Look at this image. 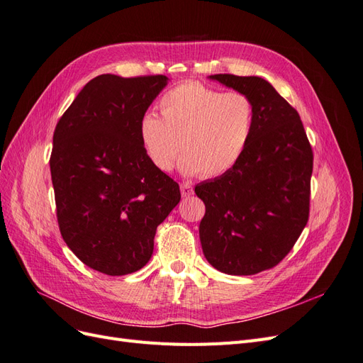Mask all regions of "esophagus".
Returning a JSON list of instances; mask_svg holds the SVG:
<instances>
[{
  "mask_svg": "<svg viewBox=\"0 0 363 363\" xmlns=\"http://www.w3.org/2000/svg\"><path fill=\"white\" fill-rule=\"evenodd\" d=\"M180 191H182V195H183V196H191V195H194V189H192V186H191L189 183H182V184H180Z\"/></svg>",
  "mask_w": 363,
  "mask_h": 363,
  "instance_id": "obj_1",
  "label": "esophagus"
}]
</instances>
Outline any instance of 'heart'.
<instances>
[{"label":"heart","instance_id":"b5f03b06","mask_svg":"<svg viewBox=\"0 0 363 363\" xmlns=\"http://www.w3.org/2000/svg\"><path fill=\"white\" fill-rule=\"evenodd\" d=\"M160 116L145 113L139 136L148 159L162 172L215 179L239 162L255 127V104L242 92H223L200 83L172 87L159 101Z\"/></svg>","mask_w":363,"mask_h":363}]
</instances>
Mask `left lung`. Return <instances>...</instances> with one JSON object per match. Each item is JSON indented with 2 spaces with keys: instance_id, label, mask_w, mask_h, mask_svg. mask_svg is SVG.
I'll use <instances>...</instances> for the list:
<instances>
[{
  "instance_id": "8db88e82",
  "label": "left lung",
  "mask_w": 363,
  "mask_h": 363,
  "mask_svg": "<svg viewBox=\"0 0 363 363\" xmlns=\"http://www.w3.org/2000/svg\"><path fill=\"white\" fill-rule=\"evenodd\" d=\"M255 104V127L227 174L195 186L206 204L203 252L230 276H252L286 257L309 219L313 151L298 112L260 77L215 74Z\"/></svg>"
}]
</instances>
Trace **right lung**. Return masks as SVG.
<instances>
[{"mask_svg": "<svg viewBox=\"0 0 363 363\" xmlns=\"http://www.w3.org/2000/svg\"><path fill=\"white\" fill-rule=\"evenodd\" d=\"M164 75H98L54 130L50 157L60 235L86 267L125 276L147 265L179 183L148 159L139 123Z\"/></svg>", "mask_w": 363, "mask_h": 363, "instance_id": "right-lung-1", "label": "right lung"}]
</instances>
